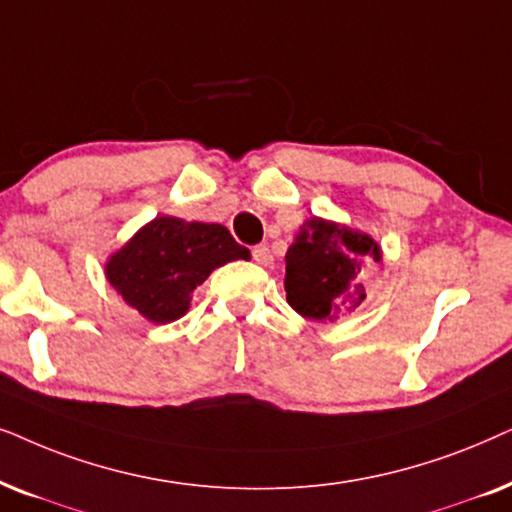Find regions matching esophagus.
<instances>
[{
    "mask_svg": "<svg viewBox=\"0 0 512 512\" xmlns=\"http://www.w3.org/2000/svg\"><path fill=\"white\" fill-rule=\"evenodd\" d=\"M252 260L257 264H262V267H269V264H274V255H271L269 245L267 243H260L252 248Z\"/></svg>",
    "mask_w": 512,
    "mask_h": 512,
    "instance_id": "esophagus-1",
    "label": "esophagus"
}]
</instances>
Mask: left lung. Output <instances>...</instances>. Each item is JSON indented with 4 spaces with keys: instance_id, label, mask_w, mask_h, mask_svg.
Listing matches in <instances>:
<instances>
[{
    "instance_id": "left-lung-1",
    "label": "left lung",
    "mask_w": 512,
    "mask_h": 512,
    "mask_svg": "<svg viewBox=\"0 0 512 512\" xmlns=\"http://www.w3.org/2000/svg\"><path fill=\"white\" fill-rule=\"evenodd\" d=\"M379 245L335 222L311 217L285 252L288 304L304 318L339 320L365 302V274Z\"/></svg>"
}]
</instances>
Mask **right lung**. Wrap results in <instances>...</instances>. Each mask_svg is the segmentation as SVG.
Instances as JSON below:
<instances>
[{
  "label": "right lung",
  "instance_id": "right-lung-1",
  "mask_svg": "<svg viewBox=\"0 0 512 512\" xmlns=\"http://www.w3.org/2000/svg\"><path fill=\"white\" fill-rule=\"evenodd\" d=\"M250 252L222 224L156 217L142 227L112 260L107 278L133 309L152 323L185 316L192 292L210 271Z\"/></svg>",
  "mask_w": 512,
  "mask_h": 512
}]
</instances>
